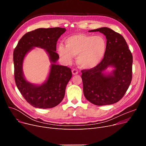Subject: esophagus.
I'll use <instances>...</instances> for the list:
<instances>
[{
    "mask_svg": "<svg viewBox=\"0 0 146 146\" xmlns=\"http://www.w3.org/2000/svg\"><path fill=\"white\" fill-rule=\"evenodd\" d=\"M72 74H73V75L77 74H78V70L76 69H73L72 70Z\"/></svg>",
    "mask_w": 146,
    "mask_h": 146,
    "instance_id": "34e87169",
    "label": "esophagus"
}]
</instances>
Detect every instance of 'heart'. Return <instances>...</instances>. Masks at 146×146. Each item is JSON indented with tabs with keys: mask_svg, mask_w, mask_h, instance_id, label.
Segmentation results:
<instances>
[{
	"mask_svg": "<svg viewBox=\"0 0 146 146\" xmlns=\"http://www.w3.org/2000/svg\"><path fill=\"white\" fill-rule=\"evenodd\" d=\"M65 47L60 45L58 53L66 63L70 64L73 56L77 57L79 66L90 69L96 66L105 55L106 42L102 36L77 34L68 37L65 40Z\"/></svg>",
	"mask_w": 146,
	"mask_h": 146,
	"instance_id": "obj_1",
	"label": "heart"
}]
</instances>
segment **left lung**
Segmentation results:
<instances>
[{
    "instance_id": "obj_1",
    "label": "left lung",
    "mask_w": 146,
    "mask_h": 146,
    "mask_svg": "<svg viewBox=\"0 0 146 146\" xmlns=\"http://www.w3.org/2000/svg\"><path fill=\"white\" fill-rule=\"evenodd\" d=\"M88 32H99L105 35L106 50L96 66L81 70L83 92L94 105H111L122 99L131 84L133 56L125 40L119 33L106 27ZM109 66L115 69L106 75L104 71Z\"/></svg>"
}]
</instances>
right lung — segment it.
I'll use <instances>...</instances> for the list:
<instances>
[{"label": "right lung", "instance_id": "1", "mask_svg": "<svg viewBox=\"0 0 146 146\" xmlns=\"http://www.w3.org/2000/svg\"><path fill=\"white\" fill-rule=\"evenodd\" d=\"M66 31L65 28H38L25 34L14 50V79L16 86L24 99L32 106L39 109L52 108L63 100L66 87L72 74L69 68L56 64L59 55L56 42ZM34 46L45 49L53 64L48 80L41 86L28 82L23 77L22 63L26 54Z\"/></svg>", "mask_w": 146, "mask_h": 146}]
</instances>
